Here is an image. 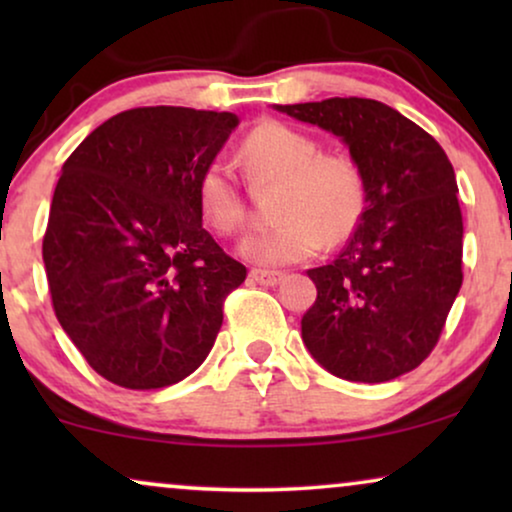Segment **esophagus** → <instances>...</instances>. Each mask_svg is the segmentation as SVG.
Wrapping results in <instances>:
<instances>
[{
    "instance_id": "obj_1",
    "label": "esophagus",
    "mask_w": 512,
    "mask_h": 512,
    "mask_svg": "<svg viewBox=\"0 0 512 512\" xmlns=\"http://www.w3.org/2000/svg\"><path fill=\"white\" fill-rule=\"evenodd\" d=\"M249 277L254 279L256 284H263V286H277L279 282L284 279V272L279 270H251Z\"/></svg>"
}]
</instances>
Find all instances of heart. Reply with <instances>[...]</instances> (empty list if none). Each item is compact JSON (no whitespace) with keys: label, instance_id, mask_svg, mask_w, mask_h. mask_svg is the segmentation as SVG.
Here are the masks:
<instances>
[{"label":"heart","instance_id":"1","mask_svg":"<svg viewBox=\"0 0 512 512\" xmlns=\"http://www.w3.org/2000/svg\"><path fill=\"white\" fill-rule=\"evenodd\" d=\"M237 158L254 184H272L270 228L254 230L240 242L249 263L277 268L305 261L321 244L347 240L366 209V177L347 153H321V144L307 132L282 121H263L242 139ZM198 209L216 233L240 228L244 207L237 181L223 160L202 167L195 181Z\"/></svg>","mask_w":512,"mask_h":512}]
</instances>
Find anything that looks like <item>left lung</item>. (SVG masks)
Returning <instances> with one entry per match:
<instances>
[{
    "label": "left lung",
    "mask_w": 512,
    "mask_h": 512,
    "mask_svg": "<svg viewBox=\"0 0 512 512\" xmlns=\"http://www.w3.org/2000/svg\"><path fill=\"white\" fill-rule=\"evenodd\" d=\"M347 144L366 177V209L333 263L307 270L317 300L303 342L328 373L389 382L433 352L461 289L464 221L443 146L366 97L275 104Z\"/></svg>",
    "instance_id": "1"
}]
</instances>
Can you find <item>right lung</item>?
Masks as SVG:
<instances>
[{"instance_id":"obj_1","label":"right lung","mask_w":512,"mask_h":512,"mask_svg":"<svg viewBox=\"0 0 512 512\" xmlns=\"http://www.w3.org/2000/svg\"><path fill=\"white\" fill-rule=\"evenodd\" d=\"M230 111L139 107L65 160L44 235L55 317L104 380L177 384L207 359L247 277L202 228L195 181L237 128Z\"/></svg>"}]
</instances>
